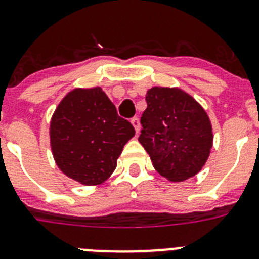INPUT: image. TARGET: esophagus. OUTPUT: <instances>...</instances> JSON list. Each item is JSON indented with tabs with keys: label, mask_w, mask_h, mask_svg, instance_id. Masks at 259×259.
Instances as JSON below:
<instances>
[{
	"label": "esophagus",
	"mask_w": 259,
	"mask_h": 259,
	"mask_svg": "<svg viewBox=\"0 0 259 259\" xmlns=\"http://www.w3.org/2000/svg\"><path fill=\"white\" fill-rule=\"evenodd\" d=\"M131 123H132V125H134L136 134H139V132H140V128H141L140 120H139V118H132Z\"/></svg>",
	"instance_id": "34e87169"
}]
</instances>
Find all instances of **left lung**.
<instances>
[{
	"label": "left lung",
	"instance_id": "obj_1",
	"mask_svg": "<svg viewBox=\"0 0 259 259\" xmlns=\"http://www.w3.org/2000/svg\"><path fill=\"white\" fill-rule=\"evenodd\" d=\"M139 141L155 170L170 182L187 180L201 171L212 146L206 111L179 88L153 87L146 92Z\"/></svg>",
	"mask_w": 259,
	"mask_h": 259
}]
</instances>
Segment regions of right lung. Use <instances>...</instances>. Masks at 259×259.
Here are the masks:
<instances>
[{
    "instance_id": "add662e5",
    "label": "right lung",
    "mask_w": 259,
    "mask_h": 259,
    "mask_svg": "<svg viewBox=\"0 0 259 259\" xmlns=\"http://www.w3.org/2000/svg\"><path fill=\"white\" fill-rule=\"evenodd\" d=\"M134 136V125L118 115L100 87L71 91L50 122V145L57 166L84 185L109 179L123 146Z\"/></svg>"
}]
</instances>
